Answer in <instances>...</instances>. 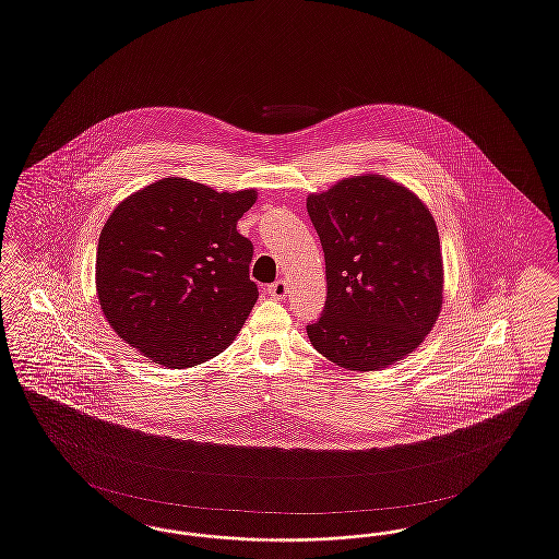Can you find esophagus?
<instances>
[{
	"label": "esophagus",
	"mask_w": 559,
	"mask_h": 559,
	"mask_svg": "<svg viewBox=\"0 0 559 559\" xmlns=\"http://www.w3.org/2000/svg\"><path fill=\"white\" fill-rule=\"evenodd\" d=\"M269 295L274 299H283L287 295V283L285 281H274L272 285H269Z\"/></svg>",
	"instance_id": "esophagus-1"
}]
</instances>
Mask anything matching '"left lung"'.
Instances as JSON below:
<instances>
[{
    "instance_id": "1",
    "label": "left lung",
    "mask_w": 559,
    "mask_h": 559,
    "mask_svg": "<svg viewBox=\"0 0 559 559\" xmlns=\"http://www.w3.org/2000/svg\"><path fill=\"white\" fill-rule=\"evenodd\" d=\"M326 262V304L308 324L318 354L379 370L414 352L443 301L439 230L412 191L380 175L308 198Z\"/></svg>"
}]
</instances>
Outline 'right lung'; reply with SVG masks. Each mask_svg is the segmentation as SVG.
Here are the masks:
<instances>
[{
  "label": "right lung",
  "instance_id": "right-lung-1",
  "mask_svg": "<svg viewBox=\"0 0 559 559\" xmlns=\"http://www.w3.org/2000/svg\"><path fill=\"white\" fill-rule=\"evenodd\" d=\"M253 203V189L218 193L175 177L122 201L104 224L95 264L116 335L168 368L226 349L258 299L253 246L237 230Z\"/></svg>",
  "mask_w": 559,
  "mask_h": 559
}]
</instances>
